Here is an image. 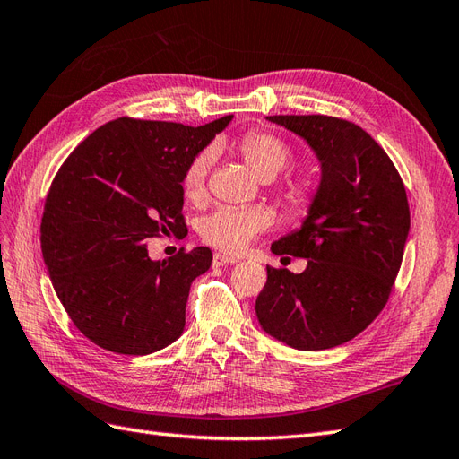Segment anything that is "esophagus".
Listing matches in <instances>:
<instances>
[{"label": "esophagus", "instance_id": "34e87169", "mask_svg": "<svg viewBox=\"0 0 459 459\" xmlns=\"http://www.w3.org/2000/svg\"><path fill=\"white\" fill-rule=\"evenodd\" d=\"M235 262H238V258H235V256L216 253L214 258H212V266L214 268H221V266H228V264H235Z\"/></svg>", "mask_w": 459, "mask_h": 459}]
</instances>
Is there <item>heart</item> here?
I'll use <instances>...</instances> for the list:
<instances>
[{
    "label": "heart",
    "instance_id": "heart-1",
    "mask_svg": "<svg viewBox=\"0 0 459 459\" xmlns=\"http://www.w3.org/2000/svg\"><path fill=\"white\" fill-rule=\"evenodd\" d=\"M239 151L248 169L260 179L277 176L290 159L289 145L268 132L245 134ZM212 159L214 152L204 149L189 160L182 178V186L189 199H199L204 193ZM283 199L290 212L304 214L312 201V189L304 182H287L283 186ZM273 216L266 206H220L218 211L201 218L199 233L208 245L228 253H239L256 233L270 228Z\"/></svg>",
    "mask_w": 459,
    "mask_h": 459
}]
</instances>
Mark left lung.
<instances>
[{
    "mask_svg": "<svg viewBox=\"0 0 459 459\" xmlns=\"http://www.w3.org/2000/svg\"><path fill=\"white\" fill-rule=\"evenodd\" d=\"M266 120L302 137L322 174L302 226L272 243L273 255L307 258V270L266 266L258 324L290 349H333L362 333L391 295L410 233L406 189L379 143L349 120Z\"/></svg>",
    "mask_w": 459,
    "mask_h": 459,
    "instance_id": "8db88e82",
    "label": "left lung"
}]
</instances>
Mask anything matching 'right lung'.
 Segmentation results:
<instances>
[{
  "label": "right lung",
  "instance_id": "obj_1",
  "mask_svg": "<svg viewBox=\"0 0 459 459\" xmlns=\"http://www.w3.org/2000/svg\"><path fill=\"white\" fill-rule=\"evenodd\" d=\"M231 118L193 128L122 117L90 134L55 176L41 255L73 324L101 349L145 356L184 333L189 287L212 253L151 260L147 239L187 231L184 172Z\"/></svg>",
  "mask_w": 459,
  "mask_h": 459
}]
</instances>
